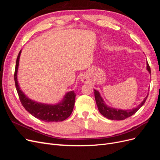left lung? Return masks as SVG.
<instances>
[{
  "instance_id": "left-lung-1",
  "label": "left lung",
  "mask_w": 160,
  "mask_h": 160,
  "mask_svg": "<svg viewBox=\"0 0 160 160\" xmlns=\"http://www.w3.org/2000/svg\"><path fill=\"white\" fill-rule=\"evenodd\" d=\"M147 69L150 73H151V69H150V67L148 64V62H147ZM94 91L95 99L99 112L102 114L104 117L111 120H123L128 118H129L130 116L133 115L137 112L139 109V108L145 103V102H146V101L148 97V95L141 103V104H139L137 108L131 110H121L108 107V106L105 104L104 101L100 96L99 92L96 90Z\"/></svg>"
}]
</instances>
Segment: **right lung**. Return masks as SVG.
I'll use <instances>...</instances> for the list:
<instances>
[{"mask_svg":"<svg viewBox=\"0 0 160 160\" xmlns=\"http://www.w3.org/2000/svg\"><path fill=\"white\" fill-rule=\"evenodd\" d=\"M21 51L19 52L14 70V79L21 103L25 109L34 117L46 122H58L64 121L72 113L75 105V93L73 91L67 93L61 103L55 105L35 102L27 98L19 88L17 81V70Z\"/></svg>","mask_w":160,"mask_h":160,"instance_id":"add662e5","label":"right lung"}]
</instances>
